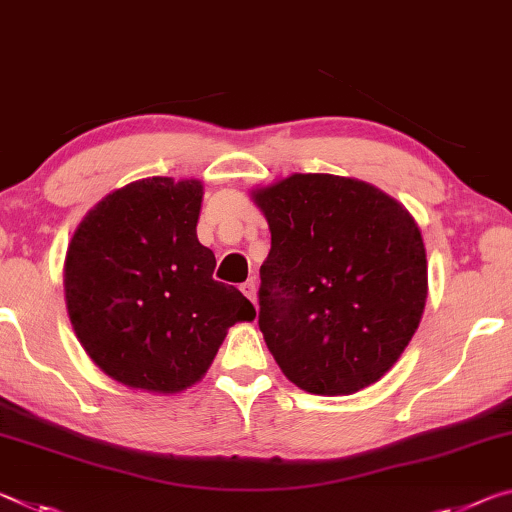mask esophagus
<instances>
[{
  "instance_id": "34e87169",
  "label": "esophagus",
  "mask_w": 512,
  "mask_h": 512,
  "mask_svg": "<svg viewBox=\"0 0 512 512\" xmlns=\"http://www.w3.org/2000/svg\"><path fill=\"white\" fill-rule=\"evenodd\" d=\"M240 290H242V295H245L249 301H254V304H256V290H258V286H256L254 279H249V281L242 283Z\"/></svg>"
}]
</instances>
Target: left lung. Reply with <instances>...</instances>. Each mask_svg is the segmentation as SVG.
Wrapping results in <instances>:
<instances>
[{
	"mask_svg": "<svg viewBox=\"0 0 512 512\" xmlns=\"http://www.w3.org/2000/svg\"><path fill=\"white\" fill-rule=\"evenodd\" d=\"M251 197L272 233L258 326L283 374L324 397L379 381L420 326L429 290L413 215L335 174H292Z\"/></svg>",
	"mask_w": 512,
	"mask_h": 512,
	"instance_id": "obj_1",
	"label": "left lung"
}]
</instances>
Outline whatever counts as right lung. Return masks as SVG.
I'll return each instance as SVG.
<instances>
[{
  "instance_id": "add662e5",
  "label": "right lung",
  "mask_w": 512,
  "mask_h": 512,
  "mask_svg": "<svg viewBox=\"0 0 512 512\" xmlns=\"http://www.w3.org/2000/svg\"><path fill=\"white\" fill-rule=\"evenodd\" d=\"M204 188L152 177L113 190L83 217L65 256V304L86 354L127 388L181 392L211 367L229 326L256 308L213 279L197 240Z\"/></svg>"
}]
</instances>
